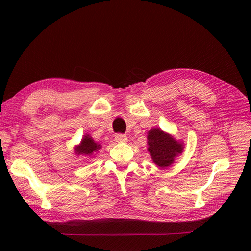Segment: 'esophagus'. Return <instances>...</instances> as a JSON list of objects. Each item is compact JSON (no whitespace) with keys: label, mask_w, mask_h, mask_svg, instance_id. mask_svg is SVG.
Here are the masks:
<instances>
[{"label":"esophagus","mask_w":251,"mask_h":251,"mask_svg":"<svg viewBox=\"0 0 251 251\" xmlns=\"http://www.w3.org/2000/svg\"><path fill=\"white\" fill-rule=\"evenodd\" d=\"M115 140L117 142H126L127 137L125 134H117V135H115Z\"/></svg>","instance_id":"esophagus-1"}]
</instances>
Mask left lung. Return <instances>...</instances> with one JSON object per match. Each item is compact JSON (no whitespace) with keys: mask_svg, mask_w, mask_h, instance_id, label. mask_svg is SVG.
<instances>
[{"mask_svg":"<svg viewBox=\"0 0 251 251\" xmlns=\"http://www.w3.org/2000/svg\"><path fill=\"white\" fill-rule=\"evenodd\" d=\"M148 151L159 168H168L183 151V144L161 128H151L148 133Z\"/></svg>","mask_w":251,"mask_h":251,"instance_id":"obj_1","label":"left lung"}]
</instances>
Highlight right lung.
Segmentation results:
<instances>
[{
    "label": "right lung",
    "mask_w": 251,
    "mask_h": 251,
    "mask_svg": "<svg viewBox=\"0 0 251 251\" xmlns=\"http://www.w3.org/2000/svg\"><path fill=\"white\" fill-rule=\"evenodd\" d=\"M100 148H101L100 144L95 142L90 135H85L83 136V138L81 139L80 143L74 149V151H75V154L77 156L79 155L91 156L94 153H96L98 150H100Z\"/></svg>",
    "instance_id": "obj_1"
}]
</instances>
